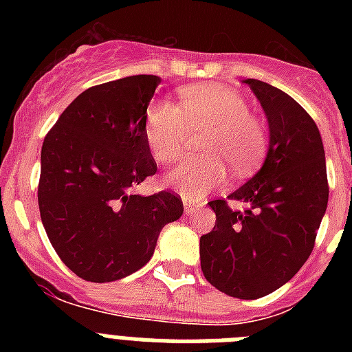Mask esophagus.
<instances>
[{
	"mask_svg": "<svg viewBox=\"0 0 352 352\" xmlns=\"http://www.w3.org/2000/svg\"><path fill=\"white\" fill-rule=\"evenodd\" d=\"M183 208H185V213L186 214H190L192 211L195 210V208H197V204L194 203V201H192V199H183Z\"/></svg>",
	"mask_w": 352,
	"mask_h": 352,
	"instance_id": "obj_1",
	"label": "esophagus"
}]
</instances>
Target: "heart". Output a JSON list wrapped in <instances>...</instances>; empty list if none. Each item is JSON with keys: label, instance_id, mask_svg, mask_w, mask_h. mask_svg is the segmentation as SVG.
<instances>
[{"label": "heart", "instance_id": "heart-1", "mask_svg": "<svg viewBox=\"0 0 352 352\" xmlns=\"http://www.w3.org/2000/svg\"><path fill=\"white\" fill-rule=\"evenodd\" d=\"M188 129H206L199 157H186L166 174V185L186 199H201L222 185L227 166L238 174L254 170L266 153V130L247 100L223 84H197L179 91V107L153 102L144 116V139L155 160L169 164L182 153Z\"/></svg>", "mask_w": 352, "mask_h": 352}]
</instances>
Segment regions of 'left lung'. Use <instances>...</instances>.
I'll use <instances>...</instances> for the list:
<instances>
[{
    "mask_svg": "<svg viewBox=\"0 0 352 352\" xmlns=\"http://www.w3.org/2000/svg\"><path fill=\"white\" fill-rule=\"evenodd\" d=\"M245 82L268 118V155L256 176L229 195L245 210L211 201L217 222L201 236L199 254L213 287L257 300L291 280L309 259L329 188L316 121L282 89L257 79Z\"/></svg>",
    "mask_w": 352,
    "mask_h": 352,
    "instance_id": "1",
    "label": "left lung"
}]
</instances>
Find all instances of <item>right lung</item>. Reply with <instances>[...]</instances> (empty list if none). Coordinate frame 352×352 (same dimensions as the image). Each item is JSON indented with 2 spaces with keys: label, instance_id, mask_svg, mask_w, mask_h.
<instances>
[{
  "label": "right lung",
  "instance_id": "right-lung-1",
  "mask_svg": "<svg viewBox=\"0 0 352 352\" xmlns=\"http://www.w3.org/2000/svg\"><path fill=\"white\" fill-rule=\"evenodd\" d=\"M158 84L157 76H130L88 88L43 139L40 219L56 254L84 280L141 270L162 227L183 214L173 192H132L157 173L144 116Z\"/></svg>",
  "mask_w": 352,
  "mask_h": 352
}]
</instances>
